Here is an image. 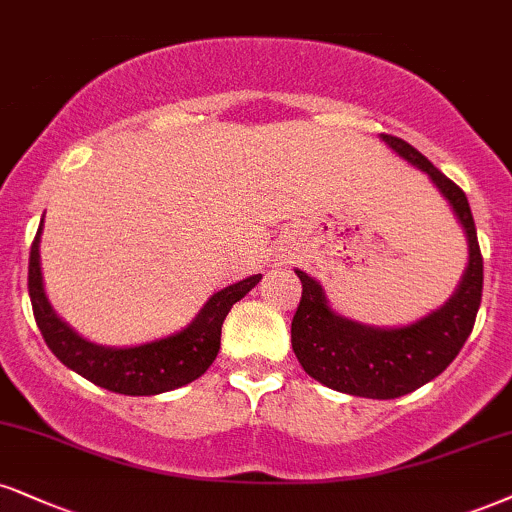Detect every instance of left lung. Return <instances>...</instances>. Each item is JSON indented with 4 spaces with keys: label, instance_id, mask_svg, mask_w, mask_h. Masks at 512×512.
<instances>
[{
    "label": "left lung",
    "instance_id": "1",
    "mask_svg": "<svg viewBox=\"0 0 512 512\" xmlns=\"http://www.w3.org/2000/svg\"><path fill=\"white\" fill-rule=\"evenodd\" d=\"M382 140L430 175L463 225L470 258L456 294L437 311L403 327H370L334 313L320 282L296 270L304 292L292 320V349L301 368L325 387L365 399L410 394L449 368L475 327L484 282L477 227L463 189L408 142L394 135H382Z\"/></svg>",
    "mask_w": 512,
    "mask_h": 512
}]
</instances>
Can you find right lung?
Returning <instances> with one entry per match:
<instances>
[{
    "instance_id": "right-lung-1",
    "label": "right lung",
    "mask_w": 512,
    "mask_h": 512,
    "mask_svg": "<svg viewBox=\"0 0 512 512\" xmlns=\"http://www.w3.org/2000/svg\"><path fill=\"white\" fill-rule=\"evenodd\" d=\"M40 235L42 223L30 246L28 292L35 323L40 327L44 342L66 368L75 370L97 387L125 396L163 394V391L185 387L204 375L218 356L220 327H223L225 315L261 282V275H251L220 289L206 301V306L185 330L170 337L128 346V349H113V346H99L82 339L71 325L63 323L54 313L42 285Z\"/></svg>"
}]
</instances>
